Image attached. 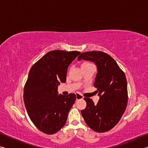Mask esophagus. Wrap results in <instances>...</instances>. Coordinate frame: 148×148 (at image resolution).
Masks as SVG:
<instances>
[{
    "mask_svg": "<svg viewBox=\"0 0 148 148\" xmlns=\"http://www.w3.org/2000/svg\"><path fill=\"white\" fill-rule=\"evenodd\" d=\"M76 100H77V101H78V100H80V99H84V97L82 96V95H80L79 93H76Z\"/></svg>",
    "mask_w": 148,
    "mask_h": 148,
    "instance_id": "esophagus-1",
    "label": "esophagus"
}]
</instances>
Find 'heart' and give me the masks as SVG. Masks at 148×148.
Returning a JSON list of instances; mask_svg holds the SVG:
<instances>
[{
	"instance_id": "1",
	"label": "heart",
	"mask_w": 148,
	"mask_h": 148,
	"mask_svg": "<svg viewBox=\"0 0 148 148\" xmlns=\"http://www.w3.org/2000/svg\"><path fill=\"white\" fill-rule=\"evenodd\" d=\"M91 64V63H90V62H84V63L82 64V65H86V64Z\"/></svg>"
}]
</instances>
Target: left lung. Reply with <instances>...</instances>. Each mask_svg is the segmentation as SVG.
I'll use <instances>...</instances> for the list:
<instances>
[{
  "label": "left lung",
  "instance_id": "obj_1",
  "mask_svg": "<svg viewBox=\"0 0 148 148\" xmlns=\"http://www.w3.org/2000/svg\"><path fill=\"white\" fill-rule=\"evenodd\" d=\"M81 59L96 64L98 72L94 86L100 96L97 104L92 99L84 98L87 106L81 111L82 116L94 131H110L119 121L126 109L128 101L126 76L116 61L104 52H84L77 58L78 61Z\"/></svg>",
  "mask_w": 148,
  "mask_h": 148
}]
</instances>
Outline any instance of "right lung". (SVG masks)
Segmentation results:
<instances>
[{"label": "right lung", "instance_id": "right-lung-1", "mask_svg": "<svg viewBox=\"0 0 148 148\" xmlns=\"http://www.w3.org/2000/svg\"><path fill=\"white\" fill-rule=\"evenodd\" d=\"M79 51L53 50L34 63L24 87L23 100L34 125L47 134L58 132L74 104V93L58 95L57 87L66 79L68 67Z\"/></svg>", "mask_w": 148, "mask_h": 148}]
</instances>
